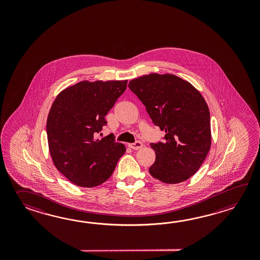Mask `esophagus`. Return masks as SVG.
<instances>
[{"label": "esophagus", "instance_id": "esophagus-1", "mask_svg": "<svg viewBox=\"0 0 260 260\" xmlns=\"http://www.w3.org/2000/svg\"><path fill=\"white\" fill-rule=\"evenodd\" d=\"M128 146H129V148H131V149L138 150V149H141V148L143 147V144L141 143L140 141H137V142H135V143L128 144Z\"/></svg>", "mask_w": 260, "mask_h": 260}]
</instances>
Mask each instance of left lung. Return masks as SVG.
<instances>
[{"instance_id": "obj_1", "label": "left lung", "mask_w": 260, "mask_h": 260, "mask_svg": "<svg viewBox=\"0 0 260 260\" xmlns=\"http://www.w3.org/2000/svg\"><path fill=\"white\" fill-rule=\"evenodd\" d=\"M128 87L142 101L165 141L151 143V177L167 184L183 182L203 165L211 148L210 111L204 96L188 81L174 74L149 73Z\"/></svg>"}]
</instances>
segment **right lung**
Segmentation results:
<instances>
[{"instance_id": "obj_1", "label": "right lung", "mask_w": 260, "mask_h": 260, "mask_svg": "<svg viewBox=\"0 0 260 260\" xmlns=\"http://www.w3.org/2000/svg\"><path fill=\"white\" fill-rule=\"evenodd\" d=\"M126 86L127 80L82 81L62 90L51 106L46 123L51 158L79 187L93 188L107 181L126 150L109 136L94 138Z\"/></svg>"}]
</instances>
